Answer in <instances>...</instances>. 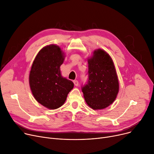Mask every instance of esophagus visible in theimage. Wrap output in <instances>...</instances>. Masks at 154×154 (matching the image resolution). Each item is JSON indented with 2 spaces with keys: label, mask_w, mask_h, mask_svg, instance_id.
Listing matches in <instances>:
<instances>
[{
  "label": "esophagus",
  "mask_w": 154,
  "mask_h": 154,
  "mask_svg": "<svg viewBox=\"0 0 154 154\" xmlns=\"http://www.w3.org/2000/svg\"><path fill=\"white\" fill-rule=\"evenodd\" d=\"M74 84L75 86H78L79 85V82L77 80H74Z\"/></svg>",
  "instance_id": "obj_1"
}]
</instances>
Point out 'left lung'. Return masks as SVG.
I'll return each instance as SVG.
<instances>
[{
  "label": "left lung",
  "instance_id": "left-lung-1",
  "mask_svg": "<svg viewBox=\"0 0 154 154\" xmlns=\"http://www.w3.org/2000/svg\"><path fill=\"white\" fill-rule=\"evenodd\" d=\"M88 80L82 91L87 104L94 110L109 107L117 98L119 83L111 57L98 48L87 60Z\"/></svg>",
  "mask_w": 154,
  "mask_h": 154
}]
</instances>
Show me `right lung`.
<instances>
[{"mask_svg": "<svg viewBox=\"0 0 154 154\" xmlns=\"http://www.w3.org/2000/svg\"><path fill=\"white\" fill-rule=\"evenodd\" d=\"M65 57L59 46L51 44L38 52L32 65L29 79L31 92L48 109L61 107L74 88V83L61 75L60 67Z\"/></svg>", "mask_w": 154, "mask_h": 154, "instance_id": "1", "label": "right lung"}]
</instances>
